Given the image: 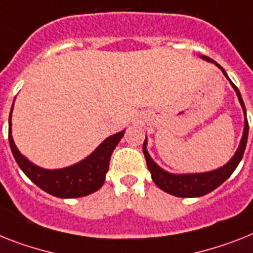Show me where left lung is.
<instances>
[{
    "label": "left lung",
    "instance_id": "1",
    "mask_svg": "<svg viewBox=\"0 0 253 253\" xmlns=\"http://www.w3.org/2000/svg\"><path fill=\"white\" fill-rule=\"evenodd\" d=\"M200 58H203L207 62H212V63L216 64L222 74L225 75L227 80L230 81L227 74L225 72V70L220 64H217L214 60H212L211 58L206 55H202ZM231 86L234 87L235 93L238 95V99L241 102V106L243 108L244 114V129H243V135H242L241 143H239V147H238L237 152L234 154V156L231 158L229 162L225 164L224 167H221L218 169H214V170H211V172H204V173H187V174H173V173H169L164 169L160 168L158 164H156L152 158L150 156V154L147 152V138L143 142V154H145V159L147 163V168H149L150 173H151L152 181L155 182V185L159 189H162L163 191L170 194V195H174V197L179 198H195V197H203L206 194L213 191L214 189L220 186L221 183H224L229 177L231 176V173L234 172L235 168L238 167V164L241 163L242 158H243L244 150H246V145H247V138H248V122H247V114H246V106L243 103V99H242V95L238 90V87L235 86L233 83L230 81Z\"/></svg>",
    "mask_w": 253,
    "mask_h": 253
}]
</instances>
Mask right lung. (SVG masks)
I'll return each instance as SVG.
<instances>
[{
	"instance_id": "1",
	"label": "right lung",
	"mask_w": 253,
	"mask_h": 253,
	"mask_svg": "<svg viewBox=\"0 0 253 253\" xmlns=\"http://www.w3.org/2000/svg\"><path fill=\"white\" fill-rule=\"evenodd\" d=\"M14 107V103H12ZM11 111L9 116V142L11 152L19 168L33 183L40 189L46 191L56 198H81L97 191L102 187L106 173L110 167V159L115 147L123 138L125 130L104 139L97 149L84 160L74 166L62 169H43L29 162L26 156L22 155L14 143L11 135Z\"/></svg>"
}]
</instances>
